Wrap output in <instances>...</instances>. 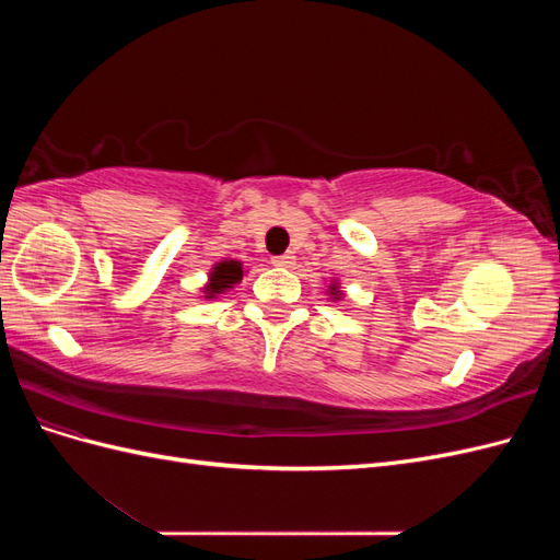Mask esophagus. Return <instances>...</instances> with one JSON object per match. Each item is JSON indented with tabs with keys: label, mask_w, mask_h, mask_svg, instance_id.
<instances>
[{
	"label": "esophagus",
	"mask_w": 560,
	"mask_h": 560,
	"mask_svg": "<svg viewBox=\"0 0 560 560\" xmlns=\"http://www.w3.org/2000/svg\"><path fill=\"white\" fill-rule=\"evenodd\" d=\"M270 264L273 266H280V268H290L294 264V254L287 252V254H280V257H273L270 259Z\"/></svg>",
	"instance_id": "esophagus-1"
}]
</instances>
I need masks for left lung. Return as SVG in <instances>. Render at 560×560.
<instances>
[{"instance_id":"8db88e82","label":"left lung","mask_w":560,"mask_h":560,"mask_svg":"<svg viewBox=\"0 0 560 560\" xmlns=\"http://www.w3.org/2000/svg\"><path fill=\"white\" fill-rule=\"evenodd\" d=\"M331 294H334V299H338V292H336V284L331 287Z\"/></svg>"}]
</instances>
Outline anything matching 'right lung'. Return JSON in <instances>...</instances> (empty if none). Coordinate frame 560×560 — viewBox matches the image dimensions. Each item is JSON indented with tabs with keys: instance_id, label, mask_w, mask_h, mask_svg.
I'll use <instances>...</instances> for the list:
<instances>
[{
	"instance_id": "obj_1",
	"label": "right lung",
	"mask_w": 560,
	"mask_h": 560,
	"mask_svg": "<svg viewBox=\"0 0 560 560\" xmlns=\"http://www.w3.org/2000/svg\"><path fill=\"white\" fill-rule=\"evenodd\" d=\"M238 280H243V264L241 261H222L212 268L210 284L206 287V292H208V296L222 294Z\"/></svg>"
}]
</instances>
